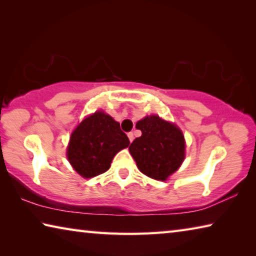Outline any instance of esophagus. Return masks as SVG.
I'll return each instance as SVG.
<instances>
[{
    "instance_id": "obj_1",
    "label": "esophagus",
    "mask_w": 256,
    "mask_h": 256,
    "mask_svg": "<svg viewBox=\"0 0 256 256\" xmlns=\"http://www.w3.org/2000/svg\"><path fill=\"white\" fill-rule=\"evenodd\" d=\"M128 138H130V142H132V141L134 140V134H133V132L128 133Z\"/></svg>"
}]
</instances>
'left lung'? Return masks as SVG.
<instances>
[{"instance_id":"obj_1","label":"left lung","mask_w":256,"mask_h":256,"mask_svg":"<svg viewBox=\"0 0 256 256\" xmlns=\"http://www.w3.org/2000/svg\"><path fill=\"white\" fill-rule=\"evenodd\" d=\"M142 136L128 146L141 172L154 180H166L178 170L185 157L184 136L176 125L157 115L136 123Z\"/></svg>"}]
</instances>
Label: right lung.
I'll return each instance as SVG.
<instances>
[{
    "mask_svg": "<svg viewBox=\"0 0 256 256\" xmlns=\"http://www.w3.org/2000/svg\"><path fill=\"white\" fill-rule=\"evenodd\" d=\"M128 144L120 123L105 112H96L71 134L68 159L76 172L90 178L110 170L115 154Z\"/></svg>",
    "mask_w": 256,
    "mask_h": 256,
    "instance_id": "add662e5",
    "label": "right lung"
}]
</instances>
